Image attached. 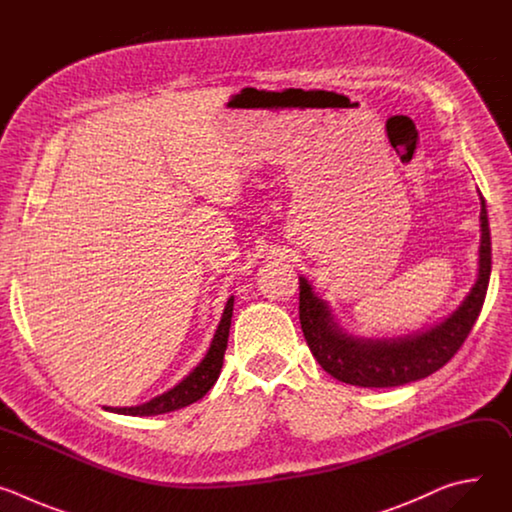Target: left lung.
I'll return each instance as SVG.
<instances>
[{
	"label": "left lung",
	"mask_w": 512,
	"mask_h": 512,
	"mask_svg": "<svg viewBox=\"0 0 512 512\" xmlns=\"http://www.w3.org/2000/svg\"><path fill=\"white\" fill-rule=\"evenodd\" d=\"M478 275L470 294L444 322L399 338H358L344 332L328 304L300 277V322L320 367L334 379L356 387H399L429 377L460 350L480 316L490 281L492 249L486 202L480 194Z\"/></svg>",
	"instance_id": "8db88e82"
}]
</instances>
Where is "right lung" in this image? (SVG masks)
<instances>
[{
  "label": "right lung",
  "instance_id": "obj_1",
  "mask_svg": "<svg viewBox=\"0 0 512 512\" xmlns=\"http://www.w3.org/2000/svg\"><path fill=\"white\" fill-rule=\"evenodd\" d=\"M233 304L235 298L231 296L221 322H218V328L212 336L210 348L204 354V358L196 364V369L182 379L174 389L154 397L148 403H141L135 407H103L107 411L113 413H121V415H162V413H170L176 409H182L190 403H196L198 399H202L210 387L216 383L218 375H221L223 369V358H225V350H227V342H229V330H231V318H233Z\"/></svg>",
  "mask_w": 512,
  "mask_h": 512
}]
</instances>
